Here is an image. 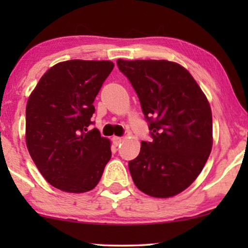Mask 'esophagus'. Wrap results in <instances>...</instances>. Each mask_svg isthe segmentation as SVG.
I'll return each instance as SVG.
<instances>
[{
  "label": "esophagus",
  "instance_id": "obj_1",
  "mask_svg": "<svg viewBox=\"0 0 248 248\" xmlns=\"http://www.w3.org/2000/svg\"><path fill=\"white\" fill-rule=\"evenodd\" d=\"M111 140H113V143H114L115 145H118V144L122 143V141H123V139L120 138V137H113V138H111Z\"/></svg>",
  "mask_w": 248,
  "mask_h": 248
}]
</instances>
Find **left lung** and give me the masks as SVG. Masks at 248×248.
I'll list each match as a JSON object with an SVG mask.
<instances>
[{
	"instance_id": "left-lung-1",
	"label": "left lung",
	"mask_w": 248,
	"mask_h": 248,
	"mask_svg": "<svg viewBox=\"0 0 248 248\" xmlns=\"http://www.w3.org/2000/svg\"><path fill=\"white\" fill-rule=\"evenodd\" d=\"M150 122L151 142L128 162L141 192L167 199L198 178L212 149V113L208 98L181 64L166 60H117Z\"/></svg>"
}]
</instances>
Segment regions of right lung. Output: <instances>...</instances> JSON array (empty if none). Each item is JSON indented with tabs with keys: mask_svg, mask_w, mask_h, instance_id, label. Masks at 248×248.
<instances>
[{
	"mask_svg": "<svg viewBox=\"0 0 248 248\" xmlns=\"http://www.w3.org/2000/svg\"><path fill=\"white\" fill-rule=\"evenodd\" d=\"M113 69L110 61L60 62L44 73L28 98L27 148L43 177L61 191H91L111 157L109 139L88 127L93 101Z\"/></svg>",
	"mask_w": 248,
	"mask_h": 248,
	"instance_id": "obj_1",
	"label": "right lung"
}]
</instances>
